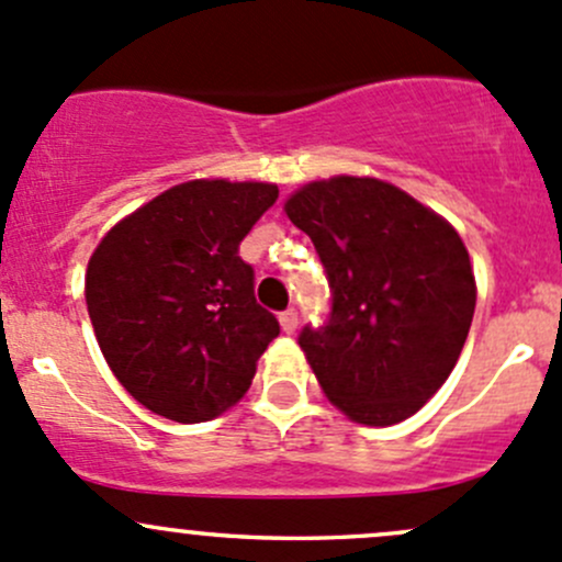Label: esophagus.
Masks as SVG:
<instances>
[{
  "mask_svg": "<svg viewBox=\"0 0 562 562\" xmlns=\"http://www.w3.org/2000/svg\"><path fill=\"white\" fill-rule=\"evenodd\" d=\"M279 322H281V330L286 333V336H292V333L297 330V311L294 308L283 311V314L279 316Z\"/></svg>",
  "mask_w": 562,
  "mask_h": 562,
  "instance_id": "esophagus-1",
  "label": "esophagus"
}]
</instances>
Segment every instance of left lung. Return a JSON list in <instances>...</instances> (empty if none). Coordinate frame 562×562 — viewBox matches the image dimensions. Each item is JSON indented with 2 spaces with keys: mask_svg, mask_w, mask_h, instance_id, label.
Instances as JSON below:
<instances>
[{
  "mask_svg": "<svg viewBox=\"0 0 562 562\" xmlns=\"http://www.w3.org/2000/svg\"><path fill=\"white\" fill-rule=\"evenodd\" d=\"M283 213L330 281V322L300 333L322 393L355 424H402L468 341L477 294L468 246L440 213L376 177L311 180Z\"/></svg>",
  "mask_w": 562,
  "mask_h": 562,
  "instance_id": "1",
  "label": "left lung"
}]
</instances>
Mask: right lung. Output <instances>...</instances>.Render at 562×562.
<instances>
[{
    "mask_svg": "<svg viewBox=\"0 0 562 562\" xmlns=\"http://www.w3.org/2000/svg\"><path fill=\"white\" fill-rule=\"evenodd\" d=\"M273 182L188 180L116 221L87 265L94 338L120 385L177 424H204L251 387L279 322L254 297L243 237Z\"/></svg>",
    "mask_w": 562,
    "mask_h": 562,
    "instance_id": "1",
    "label": "right lung"
}]
</instances>
